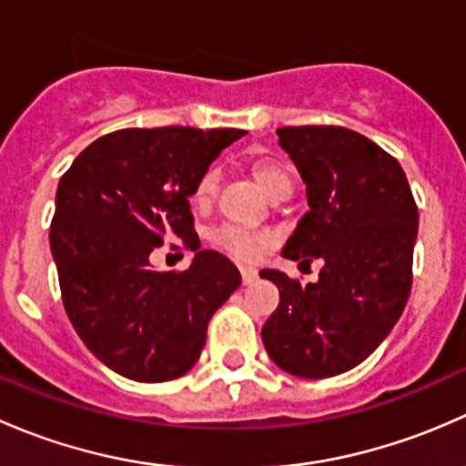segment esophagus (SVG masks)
<instances>
[{
  "instance_id": "1",
  "label": "esophagus",
  "mask_w": 466,
  "mask_h": 466,
  "mask_svg": "<svg viewBox=\"0 0 466 466\" xmlns=\"http://www.w3.org/2000/svg\"><path fill=\"white\" fill-rule=\"evenodd\" d=\"M241 279L243 284H252V281L257 279V270L252 266H241Z\"/></svg>"
}]
</instances>
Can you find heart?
<instances>
[{"instance_id": "obj_1", "label": "heart", "mask_w": 466, "mask_h": 466, "mask_svg": "<svg viewBox=\"0 0 466 466\" xmlns=\"http://www.w3.org/2000/svg\"><path fill=\"white\" fill-rule=\"evenodd\" d=\"M250 173L257 180V185L261 187L263 194L275 198H289L290 191H293V171H290L289 164L279 157H270V155H263L250 162ZM216 189H218V171L216 168H207L200 176V180L194 187V203L198 207L209 205L214 200ZM214 241L220 248H225L232 255L243 257H255L257 252L263 248V237L255 232H248V229L237 228V225H225L218 232L214 234Z\"/></svg>"}]
</instances>
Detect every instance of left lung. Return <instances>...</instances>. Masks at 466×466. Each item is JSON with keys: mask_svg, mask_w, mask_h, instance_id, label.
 Returning a JSON list of instances; mask_svg holds the SVG:
<instances>
[{"mask_svg": "<svg viewBox=\"0 0 466 466\" xmlns=\"http://www.w3.org/2000/svg\"><path fill=\"white\" fill-rule=\"evenodd\" d=\"M307 185L309 211L281 257L324 266L316 284L261 270L279 307L261 329L277 368L327 379L363 363L401 318L412 284L415 198L401 164L340 126L277 130Z\"/></svg>", "mask_w": 466, "mask_h": 466, "instance_id": "1", "label": "left lung"}]
</instances>
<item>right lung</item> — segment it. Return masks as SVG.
Wrapping results in <instances>:
<instances>
[{
	"label": "right lung",
	"instance_id": "add662e5",
	"mask_svg": "<svg viewBox=\"0 0 466 466\" xmlns=\"http://www.w3.org/2000/svg\"><path fill=\"white\" fill-rule=\"evenodd\" d=\"M243 135L180 126L116 130L89 144L60 177L49 243L65 311L112 372L142 383L189 372L211 316L241 286L228 257L198 250L189 198L220 150ZM164 236L199 243L187 271L149 266Z\"/></svg>",
	"mask_w": 466,
	"mask_h": 466
}]
</instances>
